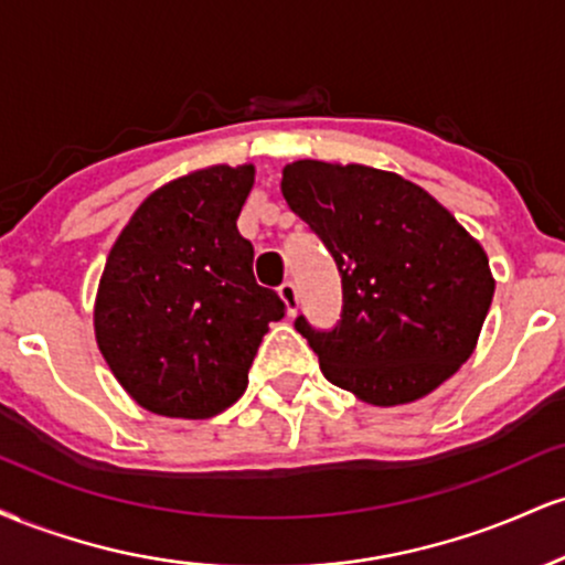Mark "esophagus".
I'll use <instances>...</instances> for the list:
<instances>
[{"mask_svg": "<svg viewBox=\"0 0 565 565\" xmlns=\"http://www.w3.org/2000/svg\"><path fill=\"white\" fill-rule=\"evenodd\" d=\"M278 297H281L284 308H287V316H295L297 313V287L291 281H284L281 287H278Z\"/></svg>", "mask_w": 565, "mask_h": 565, "instance_id": "34e87169", "label": "esophagus"}]
</instances>
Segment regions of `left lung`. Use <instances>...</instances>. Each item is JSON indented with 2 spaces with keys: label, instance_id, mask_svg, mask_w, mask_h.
<instances>
[{
  "label": "left lung",
  "instance_id": "8db88e82",
  "mask_svg": "<svg viewBox=\"0 0 565 565\" xmlns=\"http://www.w3.org/2000/svg\"><path fill=\"white\" fill-rule=\"evenodd\" d=\"M281 193L342 278L334 329L295 321L323 377L372 406H398L470 359L494 276L483 246L425 188L374 167L302 159L284 167Z\"/></svg>",
  "mask_w": 565,
  "mask_h": 565
}]
</instances>
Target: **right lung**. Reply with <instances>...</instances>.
<instances>
[{
  "label": "right lung",
  "instance_id": "obj_1",
  "mask_svg": "<svg viewBox=\"0 0 565 565\" xmlns=\"http://www.w3.org/2000/svg\"><path fill=\"white\" fill-rule=\"evenodd\" d=\"M252 185V164L172 180L108 252L95 340L148 412L206 419L236 404L268 323L284 319L281 297L255 281V249L236 228Z\"/></svg>",
  "mask_w": 565,
  "mask_h": 565
}]
</instances>
